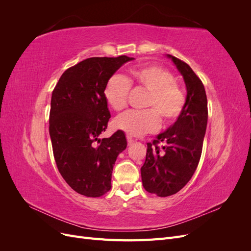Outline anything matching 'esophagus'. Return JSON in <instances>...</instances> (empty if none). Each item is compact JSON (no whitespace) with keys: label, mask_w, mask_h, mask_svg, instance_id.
<instances>
[{"label":"esophagus","mask_w":251,"mask_h":251,"mask_svg":"<svg viewBox=\"0 0 251 251\" xmlns=\"http://www.w3.org/2000/svg\"><path fill=\"white\" fill-rule=\"evenodd\" d=\"M126 140H127L128 146H132V144L134 143V139H133L132 136H130V135H126Z\"/></svg>","instance_id":"esophagus-1"}]
</instances>
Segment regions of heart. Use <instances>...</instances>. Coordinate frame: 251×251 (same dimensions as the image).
I'll return each mask as SVG.
<instances>
[{
  "instance_id": "obj_1",
  "label": "heart",
  "mask_w": 251,
  "mask_h": 251,
  "mask_svg": "<svg viewBox=\"0 0 251 251\" xmlns=\"http://www.w3.org/2000/svg\"><path fill=\"white\" fill-rule=\"evenodd\" d=\"M131 81L149 92L146 111L127 110L114 120L119 130L131 136H139L157 130L159 118L162 125L176 120L185 104V96L168 70L157 66L137 68L131 71ZM131 83L121 74H114L104 88V97L114 110L126 107Z\"/></svg>"
}]
</instances>
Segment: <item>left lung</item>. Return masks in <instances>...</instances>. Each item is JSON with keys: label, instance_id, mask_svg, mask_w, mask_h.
Here are the masks:
<instances>
[{"label": "left lung", "instance_id": "8db88e82", "mask_svg": "<svg viewBox=\"0 0 251 251\" xmlns=\"http://www.w3.org/2000/svg\"><path fill=\"white\" fill-rule=\"evenodd\" d=\"M183 76L186 86L184 108L175 124L148 143L141 179L146 191L158 197L178 193L191 180L202 153L207 126V98L200 78L186 63L166 54ZM164 142L159 148L156 144Z\"/></svg>", "mask_w": 251, "mask_h": 251}]
</instances>
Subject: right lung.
<instances>
[{
    "label": "right lung",
    "mask_w": 251,
    "mask_h": 251,
    "mask_svg": "<svg viewBox=\"0 0 251 251\" xmlns=\"http://www.w3.org/2000/svg\"><path fill=\"white\" fill-rule=\"evenodd\" d=\"M134 57H90L67 69L52 92L49 134L57 169L73 191L100 197L111 189L113 166L126 148L118 130L100 138L111 117L104 88Z\"/></svg>",
    "instance_id": "obj_1"
}]
</instances>
